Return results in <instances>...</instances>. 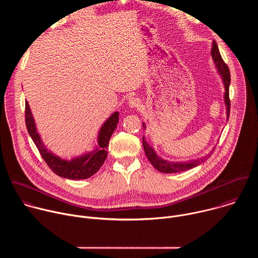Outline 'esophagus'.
I'll use <instances>...</instances> for the list:
<instances>
[{
	"instance_id": "esophagus-1",
	"label": "esophagus",
	"mask_w": 258,
	"mask_h": 258,
	"mask_svg": "<svg viewBox=\"0 0 258 258\" xmlns=\"http://www.w3.org/2000/svg\"><path fill=\"white\" fill-rule=\"evenodd\" d=\"M127 103H128L130 107H132V108H137V107H139V106L141 105V101H140V99L137 98V97H131V98H128Z\"/></svg>"
}]
</instances>
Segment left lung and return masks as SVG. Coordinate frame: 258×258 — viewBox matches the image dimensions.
Segmentation results:
<instances>
[{
    "instance_id": "1",
    "label": "left lung",
    "mask_w": 258,
    "mask_h": 258,
    "mask_svg": "<svg viewBox=\"0 0 258 258\" xmlns=\"http://www.w3.org/2000/svg\"><path fill=\"white\" fill-rule=\"evenodd\" d=\"M211 57L213 59V62L217 69L218 75L220 76V78H222L224 86H225L224 98H225V104L227 107V119H229L230 105H231L230 98H229V88H230V83H231V75H230V70H229L228 65L224 62L222 56H220V54H219L218 47H217L215 41H213V43H212ZM143 127H144V130L146 128L145 123H143ZM143 147H144V151L146 153V156L149 159L151 164L158 171L163 172V173H175V172H180V171H185V170L194 168V167L200 165L201 163H203L207 158H209L215 148L214 147L212 151H210L208 154H206L205 156H203L201 158H197V159L189 160V161H182V162H180V161L174 162V161H168V160H165V159L159 157L152 147L146 142L145 137H143Z\"/></svg>"
}]
</instances>
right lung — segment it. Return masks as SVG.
<instances>
[{
  "instance_id": "add662e5",
  "label": "right lung",
  "mask_w": 258,
  "mask_h": 258,
  "mask_svg": "<svg viewBox=\"0 0 258 258\" xmlns=\"http://www.w3.org/2000/svg\"><path fill=\"white\" fill-rule=\"evenodd\" d=\"M117 123L118 112L116 111L110 115V117L101 126L98 134V145L92 152L67 160L60 158L46 148L38 130H36L28 102H25V124L29 136L52 171L64 178L85 179L94 175L100 169L107 158L109 140L115 131Z\"/></svg>"
}]
</instances>
